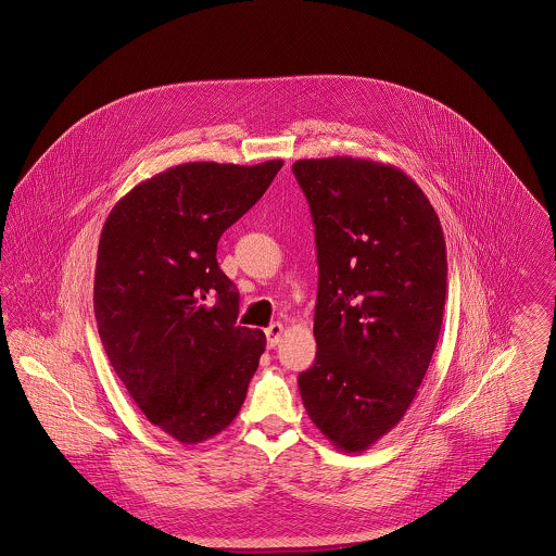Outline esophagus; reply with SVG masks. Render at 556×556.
Masks as SVG:
<instances>
[{"label": "esophagus", "instance_id": "34e87169", "mask_svg": "<svg viewBox=\"0 0 556 556\" xmlns=\"http://www.w3.org/2000/svg\"><path fill=\"white\" fill-rule=\"evenodd\" d=\"M282 333H285V327L280 323H271L267 329H265V338H267V346H276L280 340H282Z\"/></svg>", "mask_w": 556, "mask_h": 556}]
</instances>
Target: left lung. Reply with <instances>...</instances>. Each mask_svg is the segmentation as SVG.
Segmentation results:
<instances>
[{
  "label": "left lung",
  "instance_id": "1",
  "mask_svg": "<svg viewBox=\"0 0 556 556\" xmlns=\"http://www.w3.org/2000/svg\"><path fill=\"white\" fill-rule=\"evenodd\" d=\"M317 236V359L300 394L318 430L349 454L404 417L441 333L447 254L421 188L375 160H298Z\"/></svg>",
  "mask_w": 556,
  "mask_h": 556
}]
</instances>
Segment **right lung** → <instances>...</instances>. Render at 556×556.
Listing matches in <instances>:
<instances>
[{"mask_svg":"<svg viewBox=\"0 0 556 556\" xmlns=\"http://www.w3.org/2000/svg\"><path fill=\"white\" fill-rule=\"evenodd\" d=\"M280 166H170L119 199L102 227L93 278L102 346L143 415L184 445L238 417L265 351L261 329L238 325V289L216 250Z\"/></svg>","mask_w":556,"mask_h":556,"instance_id":"add662e5","label":"right lung"}]
</instances>
